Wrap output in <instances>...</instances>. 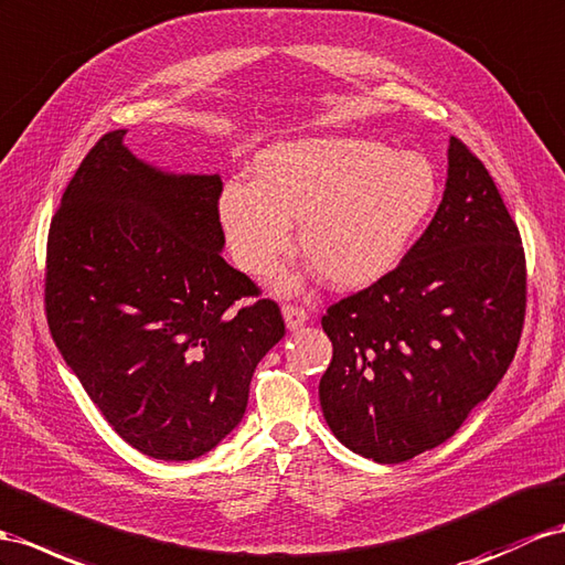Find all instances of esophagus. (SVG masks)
Returning a JSON list of instances; mask_svg holds the SVG:
<instances>
[{
  "label": "esophagus",
  "mask_w": 565,
  "mask_h": 565,
  "mask_svg": "<svg viewBox=\"0 0 565 565\" xmlns=\"http://www.w3.org/2000/svg\"><path fill=\"white\" fill-rule=\"evenodd\" d=\"M281 312H284L286 327L291 329V331H294V329H298V327H302V324L308 322V312L302 310V308H298V306H288V302H286V306L281 308Z\"/></svg>",
  "instance_id": "34e87169"
}]
</instances>
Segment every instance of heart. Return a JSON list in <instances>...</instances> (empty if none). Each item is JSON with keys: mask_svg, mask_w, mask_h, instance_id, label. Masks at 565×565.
Here are the masks:
<instances>
[{"mask_svg": "<svg viewBox=\"0 0 565 565\" xmlns=\"http://www.w3.org/2000/svg\"><path fill=\"white\" fill-rule=\"evenodd\" d=\"M439 195L437 169L417 152H394L355 136L277 142L253 162V183H228L220 222L231 257L267 274L300 250L337 288H363L392 271ZM296 279H284L294 291Z\"/></svg>", "mask_w": 565, "mask_h": 565, "instance_id": "b5f03b06", "label": "heart"}]
</instances>
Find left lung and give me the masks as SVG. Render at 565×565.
I'll list each match as a JSON object with an SVG mask.
<instances>
[{
    "label": "left lung",
    "instance_id": "obj_1",
    "mask_svg": "<svg viewBox=\"0 0 565 565\" xmlns=\"http://www.w3.org/2000/svg\"><path fill=\"white\" fill-rule=\"evenodd\" d=\"M525 286L523 241L497 183L451 138L425 234L396 269L322 317L334 355L320 403L334 437L377 462L451 439L511 365Z\"/></svg>",
    "mask_w": 565,
    "mask_h": 565
}]
</instances>
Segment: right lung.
Returning a JSON list of instances; mask_svg holds the SVG:
<instances>
[{"mask_svg":"<svg viewBox=\"0 0 565 565\" xmlns=\"http://www.w3.org/2000/svg\"><path fill=\"white\" fill-rule=\"evenodd\" d=\"M99 138L47 236L45 312L56 349L119 437L193 460L243 420L281 310L222 257L220 173H169Z\"/></svg>","mask_w":565,"mask_h":565,"instance_id":"1","label":"right lung"}]
</instances>
